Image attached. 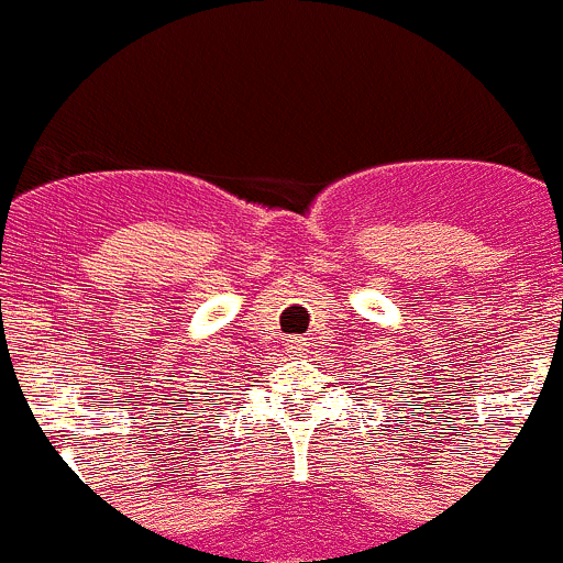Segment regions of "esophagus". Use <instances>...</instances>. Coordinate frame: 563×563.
<instances>
[{
	"label": "esophagus",
	"mask_w": 563,
	"mask_h": 563,
	"mask_svg": "<svg viewBox=\"0 0 563 563\" xmlns=\"http://www.w3.org/2000/svg\"><path fill=\"white\" fill-rule=\"evenodd\" d=\"M309 347L306 336H287V353H303Z\"/></svg>",
	"instance_id": "1"
}]
</instances>
